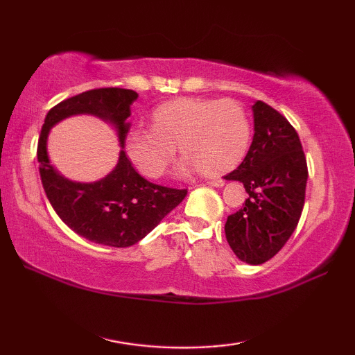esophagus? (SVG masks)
<instances>
[{
    "mask_svg": "<svg viewBox=\"0 0 355 355\" xmlns=\"http://www.w3.org/2000/svg\"><path fill=\"white\" fill-rule=\"evenodd\" d=\"M224 180L222 178H213V180H208L207 182V184H209V186H216V188H220V186H224Z\"/></svg>",
    "mask_w": 355,
    "mask_h": 355,
    "instance_id": "obj_1",
    "label": "esophagus"
}]
</instances>
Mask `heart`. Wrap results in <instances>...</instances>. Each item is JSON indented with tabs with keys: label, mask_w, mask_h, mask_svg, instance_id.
Listing matches in <instances>:
<instances>
[{
	"label": "heart",
	"mask_w": 355,
	"mask_h": 355,
	"mask_svg": "<svg viewBox=\"0 0 355 355\" xmlns=\"http://www.w3.org/2000/svg\"><path fill=\"white\" fill-rule=\"evenodd\" d=\"M153 127L137 125L127 135V152L144 175L159 178L175 156L183 169L220 175L244 158L250 122L241 103L232 98H180L156 107Z\"/></svg>",
	"instance_id": "obj_1"
}]
</instances>
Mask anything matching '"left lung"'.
<instances>
[{
	"instance_id": "left-lung-1",
	"label": "left lung",
	"mask_w": 355,
	"mask_h": 355,
	"mask_svg": "<svg viewBox=\"0 0 355 355\" xmlns=\"http://www.w3.org/2000/svg\"><path fill=\"white\" fill-rule=\"evenodd\" d=\"M255 135L241 164L225 175L241 182L249 199L225 222V238L241 261L261 264L279 254L296 230L309 169L297 131L272 106L258 100Z\"/></svg>"
}]
</instances>
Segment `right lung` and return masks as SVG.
<instances>
[{"instance_id":"add662e5","label":"right lung","mask_w":355,"mask_h":355,"mask_svg":"<svg viewBox=\"0 0 355 355\" xmlns=\"http://www.w3.org/2000/svg\"><path fill=\"white\" fill-rule=\"evenodd\" d=\"M136 98L137 94L130 89L100 87L64 100L48 111L37 144L42 184L59 218L78 235L111 248H130L141 241L182 203L188 189L148 182L123 150L116 169L100 182H69L50 164L46 136L59 120L73 114H95L116 125L123 146L130 128V106Z\"/></svg>"}]
</instances>
